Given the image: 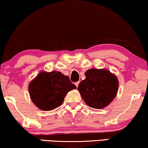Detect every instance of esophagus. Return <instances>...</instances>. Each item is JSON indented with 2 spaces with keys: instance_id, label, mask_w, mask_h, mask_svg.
<instances>
[{
  "instance_id": "1",
  "label": "esophagus",
  "mask_w": 148,
  "mask_h": 148,
  "mask_svg": "<svg viewBox=\"0 0 148 148\" xmlns=\"http://www.w3.org/2000/svg\"><path fill=\"white\" fill-rule=\"evenodd\" d=\"M79 82H76L75 84V86H76L77 88V87H78V85H79Z\"/></svg>"
}]
</instances>
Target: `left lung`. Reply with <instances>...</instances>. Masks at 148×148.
Wrapping results in <instances>:
<instances>
[{"mask_svg":"<svg viewBox=\"0 0 148 148\" xmlns=\"http://www.w3.org/2000/svg\"><path fill=\"white\" fill-rule=\"evenodd\" d=\"M86 79L78 86L84 102L96 109L104 108L112 102L119 90V80L105 69H91L85 73Z\"/></svg>","mask_w":148,"mask_h":148,"instance_id":"obj_1","label":"left lung"}]
</instances>
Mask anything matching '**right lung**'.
<instances>
[{"label":"right lung","mask_w":148,"mask_h":148,"mask_svg":"<svg viewBox=\"0 0 148 148\" xmlns=\"http://www.w3.org/2000/svg\"><path fill=\"white\" fill-rule=\"evenodd\" d=\"M76 89L68 76L60 71H41L28 86L30 98L34 104L44 111L54 110L62 104L69 91Z\"/></svg>","instance_id":"right-lung-1"}]
</instances>
